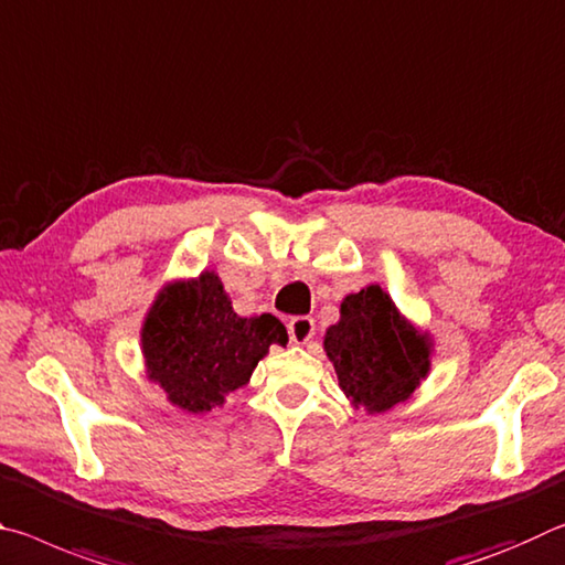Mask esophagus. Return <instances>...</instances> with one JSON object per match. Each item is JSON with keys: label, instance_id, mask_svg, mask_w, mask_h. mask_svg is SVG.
Returning a JSON list of instances; mask_svg holds the SVG:
<instances>
[{"label": "esophagus", "instance_id": "esophagus-1", "mask_svg": "<svg viewBox=\"0 0 565 565\" xmlns=\"http://www.w3.org/2000/svg\"><path fill=\"white\" fill-rule=\"evenodd\" d=\"M288 332H290V340H292L295 345L310 343L312 335H316V320L308 318V316L292 318V320L288 322Z\"/></svg>", "mask_w": 565, "mask_h": 565}]
</instances>
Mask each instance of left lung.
I'll use <instances>...</instances> for the list:
<instances>
[{
	"label": "left lung",
	"mask_w": 565,
	"mask_h": 565,
	"mask_svg": "<svg viewBox=\"0 0 565 565\" xmlns=\"http://www.w3.org/2000/svg\"><path fill=\"white\" fill-rule=\"evenodd\" d=\"M322 348L353 408L387 413L418 391L430 373L433 335L397 310L381 285L370 282L340 302V320Z\"/></svg>",
	"instance_id": "obj_1"
}]
</instances>
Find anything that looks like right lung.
Segmentation results:
<instances>
[{"instance_id":"obj_1","label":"right lung","mask_w":565,"mask_h":565,"mask_svg":"<svg viewBox=\"0 0 565 565\" xmlns=\"http://www.w3.org/2000/svg\"><path fill=\"white\" fill-rule=\"evenodd\" d=\"M270 345H288L282 322L270 312L239 318L215 270L164 282L140 328L147 377L192 415L222 408Z\"/></svg>"}]
</instances>
